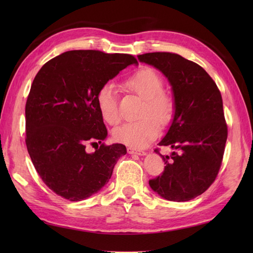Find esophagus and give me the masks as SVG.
Returning <instances> with one entry per match:
<instances>
[{"label": "esophagus", "instance_id": "esophagus-1", "mask_svg": "<svg viewBox=\"0 0 253 253\" xmlns=\"http://www.w3.org/2000/svg\"><path fill=\"white\" fill-rule=\"evenodd\" d=\"M127 151L129 154H137V155H146V152L141 151V150H137L135 148H127Z\"/></svg>", "mask_w": 253, "mask_h": 253}]
</instances>
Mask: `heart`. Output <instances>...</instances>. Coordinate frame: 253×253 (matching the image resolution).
<instances>
[{"instance_id": "b5f03b06", "label": "heart", "mask_w": 253, "mask_h": 253, "mask_svg": "<svg viewBox=\"0 0 253 253\" xmlns=\"http://www.w3.org/2000/svg\"><path fill=\"white\" fill-rule=\"evenodd\" d=\"M126 85L146 99L142 111V115L146 116L138 121L123 124L116 128L113 136L117 142L130 148L142 149L159 135L160 126L156 121L165 125L171 120L174 103L170 96L163 92V78L153 68L142 67L138 69L127 78ZM95 101L102 118L110 125H116L121 120V115L115 84L113 83L102 84L96 93Z\"/></svg>"}]
</instances>
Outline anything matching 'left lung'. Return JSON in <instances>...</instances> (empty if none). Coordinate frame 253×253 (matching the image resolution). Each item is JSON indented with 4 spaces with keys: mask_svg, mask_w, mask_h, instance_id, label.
<instances>
[{
    "mask_svg": "<svg viewBox=\"0 0 253 253\" xmlns=\"http://www.w3.org/2000/svg\"><path fill=\"white\" fill-rule=\"evenodd\" d=\"M138 60L168 78L174 96L173 121L159 146L175 151L164 157L154 150L165 169L149 185L166 200L189 201L212 185L221 168L227 139L221 92L200 65L175 53H146Z\"/></svg>",
    "mask_w": 253,
    "mask_h": 253,
    "instance_id": "1",
    "label": "left lung"
}]
</instances>
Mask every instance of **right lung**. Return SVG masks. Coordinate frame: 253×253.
Returning <instances> with one entry per match:
<instances>
[{"mask_svg":"<svg viewBox=\"0 0 253 253\" xmlns=\"http://www.w3.org/2000/svg\"><path fill=\"white\" fill-rule=\"evenodd\" d=\"M131 64L138 62L129 54L74 50L36 75L26 103V144L38 174L56 195L69 201L94 195L127 153L121 143H102L92 154L85 146L107 136L95 101L99 89Z\"/></svg>","mask_w":253,"mask_h":253,"instance_id":"add662e5","label":"right lung"}]
</instances>
